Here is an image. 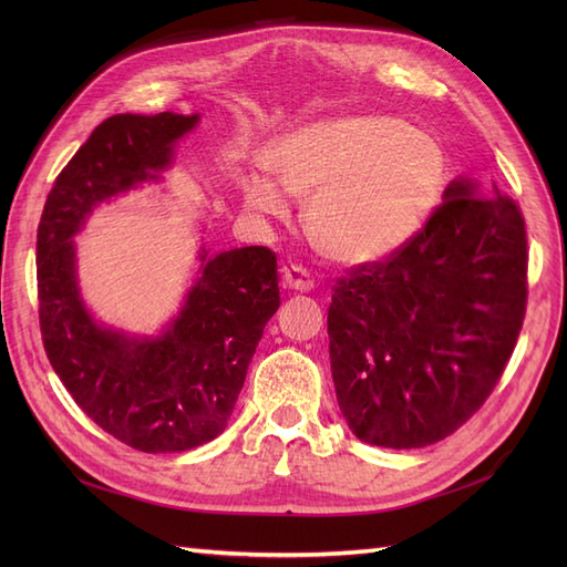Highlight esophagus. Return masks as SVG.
I'll return each mask as SVG.
<instances>
[{
  "mask_svg": "<svg viewBox=\"0 0 567 567\" xmlns=\"http://www.w3.org/2000/svg\"><path fill=\"white\" fill-rule=\"evenodd\" d=\"M284 286L290 290H300V293H307V290L315 288V279L310 277V271L300 265L288 267L284 271Z\"/></svg>",
  "mask_w": 567,
  "mask_h": 567,
  "instance_id": "obj_1",
  "label": "esophagus"
}]
</instances>
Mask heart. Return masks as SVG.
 <instances>
[{
  "label": "heart",
  "mask_w": 567,
  "mask_h": 567,
  "mask_svg": "<svg viewBox=\"0 0 567 567\" xmlns=\"http://www.w3.org/2000/svg\"><path fill=\"white\" fill-rule=\"evenodd\" d=\"M267 163L288 194L310 196L307 238L342 265L398 252L425 225L447 184V158L435 136L388 115H350L298 130L269 148ZM244 192L257 213L286 208L262 177H250Z\"/></svg>",
  "instance_id": "b5f03b06"
}]
</instances>
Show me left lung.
I'll list each match as a JSON object with an SVG mask.
<instances>
[{
	"label": "left lung",
	"instance_id": "1",
	"mask_svg": "<svg viewBox=\"0 0 567 567\" xmlns=\"http://www.w3.org/2000/svg\"><path fill=\"white\" fill-rule=\"evenodd\" d=\"M419 234L333 286L329 354L350 431L416 450L466 423L523 329L527 234L518 203L456 179Z\"/></svg>",
	"mask_w": 567,
	"mask_h": 567
}]
</instances>
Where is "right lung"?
Listing matches in <instances>:
<instances>
[{"instance_id": "add662e5", "label": "right lung", "mask_w": 567, "mask_h": 567, "mask_svg": "<svg viewBox=\"0 0 567 567\" xmlns=\"http://www.w3.org/2000/svg\"><path fill=\"white\" fill-rule=\"evenodd\" d=\"M198 115L106 117L47 196L38 227L40 331L75 404L132 450L173 454L225 431L265 323L279 310L277 255L200 252V277L161 336L130 338L84 310L71 238L99 203L158 179Z\"/></svg>"}]
</instances>
